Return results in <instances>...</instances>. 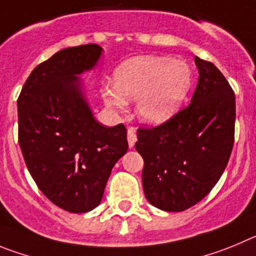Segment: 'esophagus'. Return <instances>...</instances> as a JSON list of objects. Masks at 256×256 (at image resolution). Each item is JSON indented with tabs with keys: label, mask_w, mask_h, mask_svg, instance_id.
I'll list each match as a JSON object with an SVG mask.
<instances>
[{
	"label": "esophagus",
	"mask_w": 256,
	"mask_h": 256,
	"mask_svg": "<svg viewBox=\"0 0 256 256\" xmlns=\"http://www.w3.org/2000/svg\"><path fill=\"white\" fill-rule=\"evenodd\" d=\"M128 148H134V145L136 142V135L132 130H128Z\"/></svg>",
	"instance_id": "34e87169"
}]
</instances>
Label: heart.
<instances>
[{"label":"heart","mask_w":256,"mask_h":256,"mask_svg":"<svg viewBox=\"0 0 256 256\" xmlns=\"http://www.w3.org/2000/svg\"><path fill=\"white\" fill-rule=\"evenodd\" d=\"M191 70L184 61L160 56L134 57L114 71V82L102 85L106 107L114 114L126 111L128 100H135L142 122L160 125L171 118L191 88Z\"/></svg>","instance_id":"heart-1"}]
</instances>
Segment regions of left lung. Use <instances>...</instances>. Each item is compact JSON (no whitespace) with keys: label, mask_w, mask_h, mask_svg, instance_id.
<instances>
[{"label":"left lung","mask_w":256,"mask_h":256,"mask_svg":"<svg viewBox=\"0 0 256 256\" xmlns=\"http://www.w3.org/2000/svg\"><path fill=\"white\" fill-rule=\"evenodd\" d=\"M195 65L199 79L190 104L163 125L138 131L145 198L160 210H186L206 198L234 146V90L212 62L195 57Z\"/></svg>","instance_id":"left-lung-1"}]
</instances>
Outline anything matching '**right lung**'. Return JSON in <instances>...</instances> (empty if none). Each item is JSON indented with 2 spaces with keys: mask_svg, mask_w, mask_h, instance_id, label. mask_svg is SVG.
<instances>
[{
  "mask_svg": "<svg viewBox=\"0 0 256 256\" xmlns=\"http://www.w3.org/2000/svg\"><path fill=\"white\" fill-rule=\"evenodd\" d=\"M103 48H65L36 66L18 100L19 144L39 190L61 209L100 206L117 160L128 152L122 124L94 118L80 75L98 65Z\"/></svg>",
  "mask_w": 256,
  "mask_h": 256,
  "instance_id": "1",
  "label": "right lung"
}]
</instances>
